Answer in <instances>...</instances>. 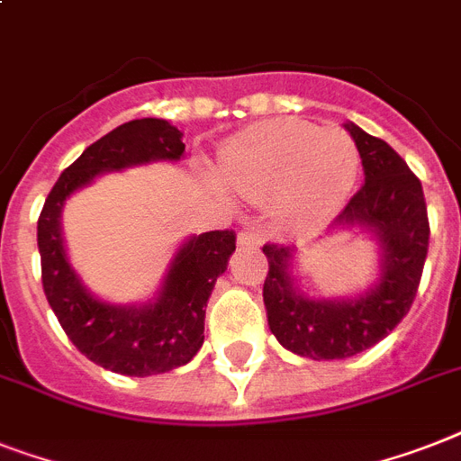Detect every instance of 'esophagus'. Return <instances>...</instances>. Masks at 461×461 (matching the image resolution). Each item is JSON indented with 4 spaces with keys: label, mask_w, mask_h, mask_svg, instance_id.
<instances>
[{
    "label": "esophagus",
    "mask_w": 461,
    "mask_h": 461,
    "mask_svg": "<svg viewBox=\"0 0 461 461\" xmlns=\"http://www.w3.org/2000/svg\"><path fill=\"white\" fill-rule=\"evenodd\" d=\"M237 239L241 246H260L263 243V234L258 230H241Z\"/></svg>",
    "instance_id": "obj_1"
}]
</instances>
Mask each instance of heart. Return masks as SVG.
Wrapping results in <instances>:
<instances>
[{
	"mask_svg": "<svg viewBox=\"0 0 461 461\" xmlns=\"http://www.w3.org/2000/svg\"><path fill=\"white\" fill-rule=\"evenodd\" d=\"M357 167L360 153L346 132L289 118L250 127L220 153L224 185L250 201L282 196L284 218L303 230L334 218Z\"/></svg>",
	"mask_w": 461,
	"mask_h": 461,
	"instance_id": "obj_1",
	"label": "heart"
}]
</instances>
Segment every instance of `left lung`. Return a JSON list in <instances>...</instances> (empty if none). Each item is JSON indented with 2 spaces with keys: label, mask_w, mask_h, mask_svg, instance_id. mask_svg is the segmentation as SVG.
Masks as SVG:
<instances>
[{
  "label": "left lung",
  "mask_w": 461,
  "mask_h": 461,
  "mask_svg": "<svg viewBox=\"0 0 461 461\" xmlns=\"http://www.w3.org/2000/svg\"><path fill=\"white\" fill-rule=\"evenodd\" d=\"M365 167V185L336 218V224H360L381 241V282L357 301H310L294 289L289 272L294 249L265 243L267 276L263 301L272 334L286 350L312 360H343L386 339L410 312L429 253V215L421 182L398 151L353 122Z\"/></svg>",
  "instance_id": "left-lung-1"
}]
</instances>
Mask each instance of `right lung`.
Masks as SVG:
<instances>
[{
  "instance_id": "obj_1",
  "label": "right lung",
  "mask_w": 461,
  "mask_h": 461,
  "mask_svg": "<svg viewBox=\"0 0 461 461\" xmlns=\"http://www.w3.org/2000/svg\"><path fill=\"white\" fill-rule=\"evenodd\" d=\"M182 153V132L167 121L141 118L115 127L61 172L37 220V249L49 305L73 346L115 374L151 376L170 372L201 350L205 303L215 279L237 250V234L215 230L189 239L172 260L156 301L141 308H118L89 295L70 269L59 215L63 201L75 189L89 185L99 172L122 170L149 160H177Z\"/></svg>"
}]
</instances>
